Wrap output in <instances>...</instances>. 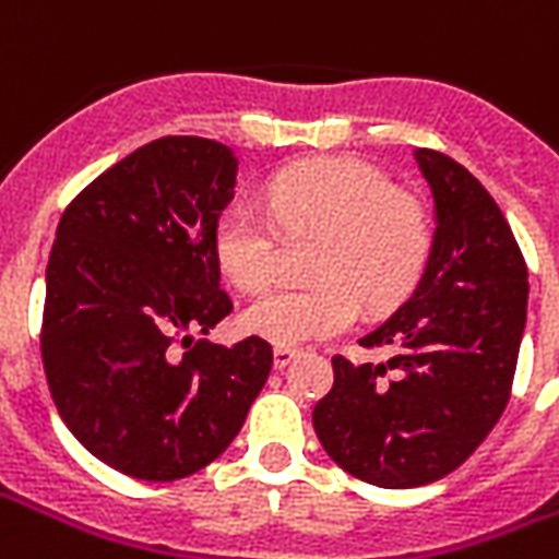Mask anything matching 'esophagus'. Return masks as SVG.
Instances as JSON below:
<instances>
[{"instance_id": "esophagus-1", "label": "esophagus", "mask_w": 559, "mask_h": 559, "mask_svg": "<svg viewBox=\"0 0 559 559\" xmlns=\"http://www.w3.org/2000/svg\"><path fill=\"white\" fill-rule=\"evenodd\" d=\"M293 359H299V350H293V347H275V353H272V365H275L278 371H284Z\"/></svg>"}]
</instances>
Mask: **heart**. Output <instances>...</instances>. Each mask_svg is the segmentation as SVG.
<instances>
[{
	"label": "heart",
	"mask_w": 559,
	"mask_h": 559,
	"mask_svg": "<svg viewBox=\"0 0 559 559\" xmlns=\"http://www.w3.org/2000/svg\"><path fill=\"white\" fill-rule=\"evenodd\" d=\"M266 206L233 200L215 224L221 272L239 290H260L275 278L281 233H323L317 287H275L245 308L242 326L278 347L332 338L350 329L359 302L383 308L419 278L431 227L425 209L399 194L386 173L350 158L308 160L278 173Z\"/></svg>",
	"instance_id": "b5f03b06"
}]
</instances>
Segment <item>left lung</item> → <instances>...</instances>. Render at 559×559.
<instances>
[{
	"instance_id": "8db88e82",
	"label": "left lung",
	"mask_w": 559,
	"mask_h": 559,
	"mask_svg": "<svg viewBox=\"0 0 559 559\" xmlns=\"http://www.w3.org/2000/svg\"><path fill=\"white\" fill-rule=\"evenodd\" d=\"M433 197L428 263L411 299L359 338L392 359H332L317 401L326 455L380 488H416L467 461L503 416L527 323V266L481 182L433 148H416Z\"/></svg>"
}]
</instances>
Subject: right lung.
<instances>
[{"label":"right lung","mask_w":559,"mask_h":559,"mask_svg":"<svg viewBox=\"0 0 559 559\" xmlns=\"http://www.w3.org/2000/svg\"><path fill=\"white\" fill-rule=\"evenodd\" d=\"M239 160L152 140L80 191L47 263L41 359L68 431L131 479H185L233 443L272 371L266 341L209 344L233 311L215 224Z\"/></svg>","instance_id":"right-lung-1"}]
</instances>
